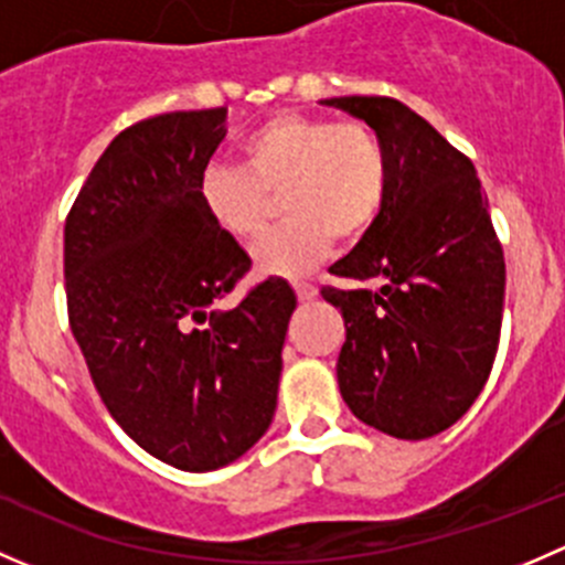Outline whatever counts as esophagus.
<instances>
[{"label": "esophagus", "mask_w": 565, "mask_h": 565, "mask_svg": "<svg viewBox=\"0 0 565 565\" xmlns=\"http://www.w3.org/2000/svg\"><path fill=\"white\" fill-rule=\"evenodd\" d=\"M295 292H298L300 300H311V298H317V284L295 281Z\"/></svg>", "instance_id": "34e87169"}]
</instances>
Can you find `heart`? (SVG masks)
I'll return each mask as SVG.
<instances>
[{
	"mask_svg": "<svg viewBox=\"0 0 565 565\" xmlns=\"http://www.w3.org/2000/svg\"><path fill=\"white\" fill-rule=\"evenodd\" d=\"M388 156L361 119L276 114L243 141V169L213 163L202 174L210 218L235 241L265 235L284 193L287 224L254 250L278 276L317 267L335 237L355 243L374 226L388 196Z\"/></svg>",
	"mask_w": 565,
	"mask_h": 565,
	"instance_id": "b5f03b06",
	"label": "heart"
}]
</instances>
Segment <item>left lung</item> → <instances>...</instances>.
Masks as SVG:
<instances>
[{"instance_id": "8db88e82", "label": "left lung", "mask_w": 565, "mask_h": 565, "mask_svg": "<svg viewBox=\"0 0 565 565\" xmlns=\"http://www.w3.org/2000/svg\"><path fill=\"white\" fill-rule=\"evenodd\" d=\"M322 104L366 119L388 156L383 213L330 273L380 289L322 287L344 317L335 374L347 407L398 440L440 435L487 385L500 344L505 259L476 167L385 95Z\"/></svg>"}]
</instances>
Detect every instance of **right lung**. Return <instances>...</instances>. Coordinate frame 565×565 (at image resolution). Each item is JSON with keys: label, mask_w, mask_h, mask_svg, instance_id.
Segmentation results:
<instances>
[{"label": "right lung", "mask_w": 565, "mask_h": 565, "mask_svg": "<svg viewBox=\"0 0 565 565\" xmlns=\"http://www.w3.org/2000/svg\"><path fill=\"white\" fill-rule=\"evenodd\" d=\"M226 108L172 111L114 136L65 218L67 322L125 435L177 470L248 451L276 413L295 292L284 278L221 300L248 254L202 202Z\"/></svg>", "instance_id": "1"}]
</instances>
